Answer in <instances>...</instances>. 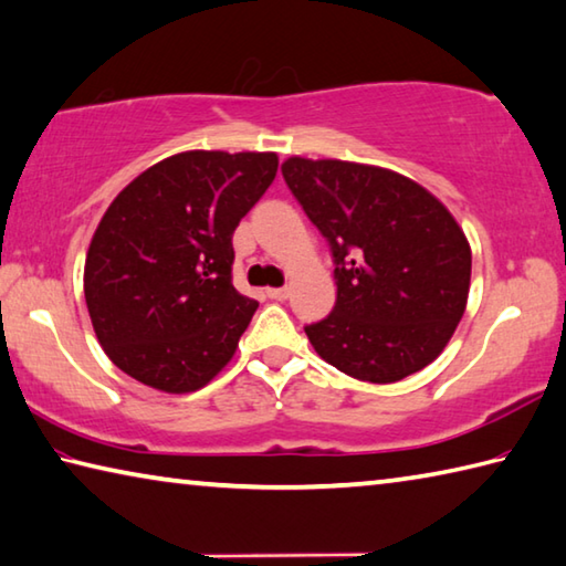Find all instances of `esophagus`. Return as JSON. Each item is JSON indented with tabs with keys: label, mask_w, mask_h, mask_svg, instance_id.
<instances>
[{
	"label": "esophagus",
	"mask_w": 566,
	"mask_h": 566,
	"mask_svg": "<svg viewBox=\"0 0 566 566\" xmlns=\"http://www.w3.org/2000/svg\"><path fill=\"white\" fill-rule=\"evenodd\" d=\"M266 296L276 302H284L286 296H290V290H286V286H276V290H266Z\"/></svg>",
	"instance_id": "obj_1"
}]
</instances>
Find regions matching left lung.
Masks as SVG:
<instances>
[{
	"instance_id": "obj_1",
	"label": "left lung",
	"mask_w": 566,
	"mask_h": 566,
	"mask_svg": "<svg viewBox=\"0 0 566 566\" xmlns=\"http://www.w3.org/2000/svg\"><path fill=\"white\" fill-rule=\"evenodd\" d=\"M282 176L334 256L336 304L304 326L346 376L394 384L433 364L465 314L472 252L453 214L400 172L286 158Z\"/></svg>"
}]
</instances>
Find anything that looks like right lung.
Masks as SVG:
<instances>
[{
	"label": "right lung",
	"instance_id": "right-lung-1",
	"mask_svg": "<svg viewBox=\"0 0 566 566\" xmlns=\"http://www.w3.org/2000/svg\"><path fill=\"white\" fill-rule=\"evenodd\" d=\"M276 166V153L185 150L108 205L84 294L98 344L123 374L192 394L228 366L260 306L232 286V234Z\"/></svg>",
	"mask_w": 566,
	"mask_h": 566
}]
</instances>
